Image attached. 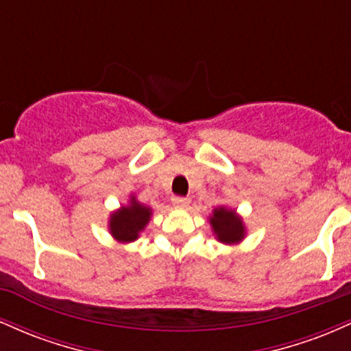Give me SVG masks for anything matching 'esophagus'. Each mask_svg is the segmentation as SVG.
Instances as JSON below:
<instances>
[{
    "label": "esophagus",
    "mask_w": 351,
    "mask_h": 351,
    "mask_svg": "<svg viewBox=\"0 0 351 351\" xmlns=\"http://www.w3.org/2000/svg\"><path fill=\"white\" fill-rule=\"evenodd\" d=\"M173 204L178 208H186L189 204V199L183 198V196H175V198H173Z\"/></svg>",
    "instance_id": "esophagus-1"
}]
</instances>
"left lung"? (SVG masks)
Here are the masks:
<instances>
[{
  "label": "left lung",
  "instance_id": "8db88e82",
  "mask_svg": "<svg viewBox=\"0 0 351 351\" xmlns=\"http://www.w3.org/2000/svg\"><path fill=\"white\" fill-rule=\"evenodd\" d=\"M209 223H211V228L215 231L217 241H221V243L236 244L244 239V223L232 209L224 206L213 209V215L209 216Z\"/></svg>",
  "mask_w": 351,
  "mask_h": 351
}]
</instances>
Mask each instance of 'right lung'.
I'll return each instance as SVG.
<instances>
[{
	"mask_svg": "<svg viewBox=\"0 0 351 351\" xmlns=\"http://www.w3.org/2000/svg\"><path fill=\"white\" fill-rule=\"evenodd\" d=\"M150 217L152 208L138 203L135 196H132L128 206H122L119 211L112 213L108 229L119 243H132L138 239L140 232L150 223Z\"/></svg>",
	"mask_w": 351,
	"mask_h": 351,
	"instance_id": "add662e5",
	"label": "right lung"
}]
</instances>
